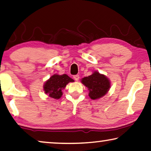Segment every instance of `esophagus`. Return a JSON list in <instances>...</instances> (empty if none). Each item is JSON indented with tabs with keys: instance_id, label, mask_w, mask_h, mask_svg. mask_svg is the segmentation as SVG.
Instances as JSON below:
<instances>
[{
	"instance_id": "esophagus-1",
	"label": "esophagus",
	"mask_w": 151,
	"mask_h": 151,
	"mask_svg": "<svg viewBox=\"0 0 151 151\" xmlns=\"http://www.w3.org/2000/svg\"><path fill=\"white\" fill-rule=\"evenodd\" d=\"M74 78H75V80L76 81H78V79H79V75H76L74 76Z\"/></svg>"
}]
</instances>
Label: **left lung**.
<instances>
[{"instance_id": "1", "label": "left lung", "mask_w": 151, "mask_h": 151, "mask_svg": "<svg viewBox=\"0 0 151 151\" xmlns=\"http://www.w3.org/2000/svg\"><path fill=\"white\" fill-rule=\"evenodd\" d=\"M81 82L89 91V96L92 100L104 96L110 88V81L104 75L98 72L86 77L83 78Z\"/></svg>"}]
</instances>
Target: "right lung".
I'll return each instance as SVG.
<instances>
[{"label": "right lung", "instance_id": "obj_1", "mask_svg": "<svg viewBox=\"0 0 151 151\" xmlns=\"http://www.w3.org/2000/svg\"><path fill=\"white\" fill-rule=\"evenodd\" d=\"M73 81V78L67 75H54L45 83L43 89L45 93L49 94L51 98L59 99L62 95V90L69 82Z\"/></svg>", "mask_w": 151, "mask_h": 151}]
</instances>
